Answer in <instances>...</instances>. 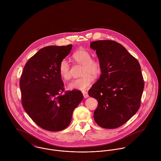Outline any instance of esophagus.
Instances as JSON below:
<instances>
[{"label": "esophagus", "mask_w": 161, "mask_h": 161, "mask_svg": "<svg viewBox=\"0 0 161 161\" xmlns=\"http://www.w3.org/2000/svg\"><path fill=\"white\" fill-rule=\"evenodd\" d=\"M82 94H83V96H84V97L85 98L89 97V94H88L87 92H86V91H84V92H82Z\"/></svg>", "instance_id": "34e87169"}]
</instances>
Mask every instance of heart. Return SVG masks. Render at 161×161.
Segmentation results:
<instances>
[{
    "label": "heart",
    "instance_id": "1",
    "mask_svg": "<svg viewBox=\"0 0 161 161\" xmlns=\"http://www.w3.org/2000/svg\"><path fill=\"white\" fill-rule=\"evenodd\" d=\"M72 58L78 63L84 65L83 77L75 79L70 81L68 85V88L70 91H85L89 88L94 82V77L100 74L102 67L100 62L92 59L91 54L87 50L80 49L72 55ZM59 73L60 76L64 80L70 77V64L69 62L63 59L59 66Z\"/></svg>",
    "mask_w": 161,
    "mask_h": 161
}]
</instances>
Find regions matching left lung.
I'll use <instances>...</instances> for the list:
<instances>
[{"mask_svg":"<svg viewBox=\"0 0 161 161\" xmlns=\"http://www.w3.org/2000/svg\"><path fill=\"white\" fill-rule=\"evenodd\" d=\"M101 64V75L89 91L98 101L95 121L107 129L116 128L138 112L144 80L138 60L119 43L99 40L90 43Z\"/></svg>","mask_w":161,"mask_h":161,"instance_id":"obj_1","label":"left lung"}]
</instances>
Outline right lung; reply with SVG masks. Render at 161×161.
Instances as JSON below:
<instances>
[{
    "mask_svg": "<svg viewBox=\"0 0 161 161\" xmlns=\"http://www.w3.org/2000/svg\"><path fill=\"white\" fill-rule=\"evenodd\" d=\"M72 47L40 49L28 61L20 78L24 110L37 125L47 131H59L67 128L74 110L84 98L78 91L62 94L64 88L59 66Z\"/></svg>",
    "mask_w": 161,
    "mask_h": 161,
    "instance_id": "1",
    "label": "right lung"
}]
</instances>
